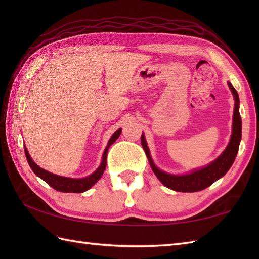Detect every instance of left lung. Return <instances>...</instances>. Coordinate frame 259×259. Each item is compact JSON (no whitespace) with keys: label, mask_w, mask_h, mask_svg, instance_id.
Returning a JSON list of instances; mask_svg holds the SVG:
<instances>
[{"label":"left lung","mask_w":259,"mask_h":259,"mask_svg":"<svg viewBox=\"0 0 259 259\" xmlns=\"http://www.w3.org/2000/svg\"><path fill=\"white\" fill-rule=\"evenodd\" d=\"M229 89L232 90L233 96L235 99V108H234V115H233V134L230 137L229 144L224 152L219 156L216 160H213L211 163L207 164L206 167L194 170L187 175H170L162 171L153 163L149 148L147 146L145 136H141V145L147 155L148 160H149L150 167L152 171L155 172L157 178L161 181V184L168 188L175 191L181 192H195L206 189L207 187L212 185L214 181L222 178L224 175L232 167V164L235 161V158L237 156L239 144L241 140V118L239 114V97L235 88L228 82Z\"/></svg>","instance_id":"8db88e82"}]
</instances>
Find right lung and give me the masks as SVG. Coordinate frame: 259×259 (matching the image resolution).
<instances>
[{
  "label": "right lung",
  "mask_w": 259,
  "mask_h": 259,
  "mask_svg": "<svg viewBox=\"0 0 259 259\" xmlns=\"http://www.w3.org/2000/svg\"><path fill=\"white\" fill-rule=\"evenodd\" d=\"M120 134H121V129H118L111 136V138H110V140L108 142L107 148L104 149L101 164L99 166V168L96 170L95 172L90 176H88V177H85V178H80V179L68 178V177H62V176H58V175H54V174L47 171V170L42 169L41 167H38L37 164L32 160L29 151H27V149L24 147L25 157H26L27 162H29V164H30L31 169L33 170V172H34L37 177H40L41 179L45 180L46 183L49 186H51L53 189L61 191V192H75V194H79V192H83V191H87L88 189H90L91 187L101 178V176L103 175L104 169H106V166H107V153L109 150V147L119 138Z\"/></svg>",
  "instance_id": "add662e5"
}]
</instances>
